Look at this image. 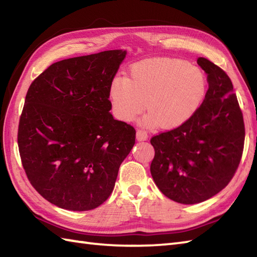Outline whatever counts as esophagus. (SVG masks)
I'll return each mask as SVG.
<instances>
[{
  "label": "esophagus",
  "instance_id": "34e87169",
  "mask_svg": "<svg viewBox=\"0 0 257 257\" xmlns=\"http://www.w3.org/2000/svg\"><path fill=\"white\" fill-rule=\"evenodd\" d=\"M136 137H137L138 141H147L148 140V134L143 130H137Z\"/></svg>",
  "mask_w": 257,
  "mask_h": 257
}]
</instances>
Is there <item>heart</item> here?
Segmentation results:
<instances>
[{
    "label": "heart",
    "mask_w": 257,
    "mask_h": 257,
    "mask_svg": "<svg viewBox=\"0 0 257 257\" xmlns=\"http://www.w3.org/2000/svg\"><path fill=\"white\" fill-rule=\"evenodd\" d=\"M206 88V76L196 66L177 58H151L131 66L129 79H113L109 100L119 120L134 121L147 107L144 127L172 130L196 113Z\"/></svg>",
    "instance_id": "b5f03b06"
}]
</instances>
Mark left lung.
Returning <instances> with one entry per match:
<instances>
[{
	"mask_svg": "<svg viewBox=\"0 0 257 257\" xmlns=\"http://www.w3.org/2000/svg\"><path fill=\"white\" fill-rule=\"evenodd\" d=\"M208 90L196 113L182 126L151 139L155 156L151 175L170 200L206 201L225 188L238 168L244 146V122L230 78L218 66L197 58Z\"/></svg>",
	"mask_w": 257,
	"mask_h": 257,
	"instance_id": "left-lung-1",
	"label": "left lung"
}]
</instances>
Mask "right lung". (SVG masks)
I'll use <instances>...</instances> for the list:
<instances>
[{
  "label": "right lung",
  "instance_id": "obj_1",
  "mask_svg": "<svg viewBox=\"0 0 257 257\" xmlns=\"http://www.w3.org/2000/svg\"><path fill=\"white\" fill-rule=\"evenodd\" d=\"M126 55V50H109L63 60L28 89L19 154L31 185L58 207L100 206L135 146L134 127L109 111V85Z\"/></svg>",
  "mask_w": 257,
  "mask_h": 257
}]
</instances>
